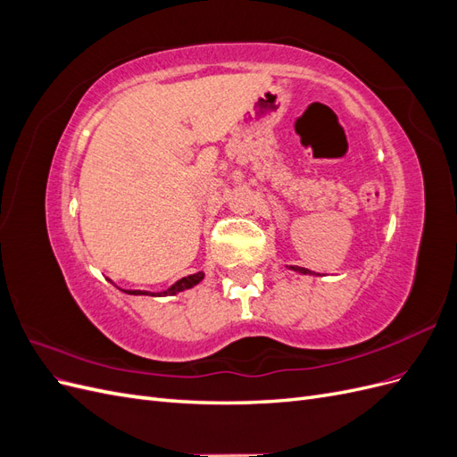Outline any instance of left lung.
Listing matches in <instances>:
<instances>
[{"mask_svg":"<svg viewBox=\"0 0 457 457\" xmlns=\"http://www.w3.org/2000/svg\"><path fill=\"white\" fill-rule=\"evenodd\" d=\"M289 269H292V270H297V272H301V274H311V270L309 269H303V267H289Z\"/></svg>","mask_w":457,"mask_h":457,"instance_id":"1","label":"left lung"}]
</instances>
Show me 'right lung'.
Instances as JSON below:
<instances>
[{
    "label": "right lung",
    "instance_id": "1",
    "mask_svg": "<svg viewBox=\"0 0 457 457\" xmlns=\"http://www.w3.org/2000/svg\"><path fill=\"white\" fill-rule=\"evenodd\" d=\"M204 280V272H196V274H190V276H185V278L177 280L170 289H165V292H160V294H150V292H141V289H121V292H126L129 295H175L179 292H185V289L196 286Z\"/></svg>",
    "mask_w": 457,
    "mask_h": 457
}]
</instances>
